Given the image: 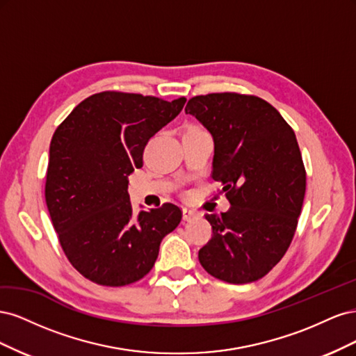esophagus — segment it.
<instances>
[{
	"instance_id": "1",
	"label": "esophagus",
	"mask_w": 356,
	"mask_h": 356,
	"mask_svg": "<svg viewBox=\"0 0 356 356\" xmlns=\"http://www.w3.org/2000/svg\"><path fill=\"white\" fill-rule=\"evenodd\" d=\"M196 215H197V212L195 209H190V208L182 209V218H184L186 221H190L191 218H195Z\"/></svg>"
}]
</instances>
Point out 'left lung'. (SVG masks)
<instances>
[{"instance_id":"1","label":"left lung","mask_w":356,"mask_h":356,"mask_svg":"<svg viewBox=\"0 0 356 356\" xmlns=\"http://www.w3.org/2000/svg\"><path fill=\"white\" fill-rule=\"evenodd\" d=\"M186 114L212 135V178L230 202L227 212L204 215L212 238L199 261L224 282L258 281L286 252L303 207L306 170L296 134L257 96H195Z\"/></svg>"}]
</instances>
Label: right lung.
Masks as SVG:
<instances>
[{
	"mask_svg": "<svg viewBox=\"0 0 356 356\" xmlns=\"http://www.w3.org/2000/svg\"><path fill=\"white\" fill-rule=\"evenodd\" d=\"M172 102L102 92L80 102L50 143L46 203L70 263L89 281L123 286L152 270L161 241L181 221L165 203L134 213L127 177L143 168L148 139L181 113Z\"/></svg>",
	"mask_w": 356,
	"mask_h": 356,
	"instance_id": "1",
	"label": "right lung"
}]
</instances>
